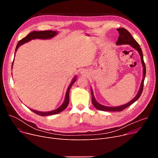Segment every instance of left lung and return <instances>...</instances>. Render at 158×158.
<instances>
[{
    "label": "left lung",
    "instance_id": "1",
    "mask_svg": "<svg viewBox=\"0 0 158 158\" xmlns=\"http://www.w3.org/2000/svg\"><path fill=\"white\" fill-rule=\"evenodd\" d=\"M117 31L119 32V36L118 37V40L116 42L117 45H122V44H129L131 47H132L134 49H136V51H138V52H139L140 56H141V62L143 64V79L142 80L141 82V84L139 88V91L137 94V95L134 98V99H132L130 102H129L128 103L121 106H118V107H107V106H105L103 105L100 104L99 103H98L96 100L94 98V94H93V89H91V94H92V102L93 104L94 105V106L98 110H104V111H121L123 110H124V109H126V107H127L128 106H131L132 104H133L135 101H136L139 97L141 96L143 90V86H144V79H145V76H146V65L145 63L144 62L143 60V52L142 50L140 48L139 44L136 42V40H135L132 36L131 35V34L129 33V32L126 30L124 28H119V29H117Z\"/></svg>",
    "mask_w": 158,
    "mask_h": 158
}]
</instances>
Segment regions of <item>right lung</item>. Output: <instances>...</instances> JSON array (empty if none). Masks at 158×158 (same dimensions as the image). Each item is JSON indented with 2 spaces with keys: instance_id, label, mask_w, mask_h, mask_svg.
I'll list each match as a JSON object with an SVG mask.
<instances>
[{
  "instance_id": "add662e5",
  "label": "right lung",
  "mask_w": 158,
  "mask_h": 158,
  "mask_svg": "<svg viewBox=\"0 0 158 158\" xmlns=\"http://www.w3.org/2000/svg\"><path fill=\"white\" fill-rule=\"evenodd\" d=\"M57 34V32L52 31H33V32L29 33L26 37H25L24 38H23V39L19 41V42L17 44L16 48H15V51L17 50V49L19 48L20 46H21V45L24 44V43H26V42L31 40L32 39H51V38H52L53 37H54L55 35H56ZM13 62H12V65H13ZM76 77H74V79L73 80V81L70 84L68 89H67V92H66V94H65V99H64V102L57 109L50 111V112H40V111H37V110H33L32 109H30L32 112H34V113H35V114H37L39 116H42L54 115V114H58V113H59V112H62V110H64L67 107V106H68V104H69V91H70V89H71V86L73 85V84L76 81Z\"/></svg>"
}]
</instances>
